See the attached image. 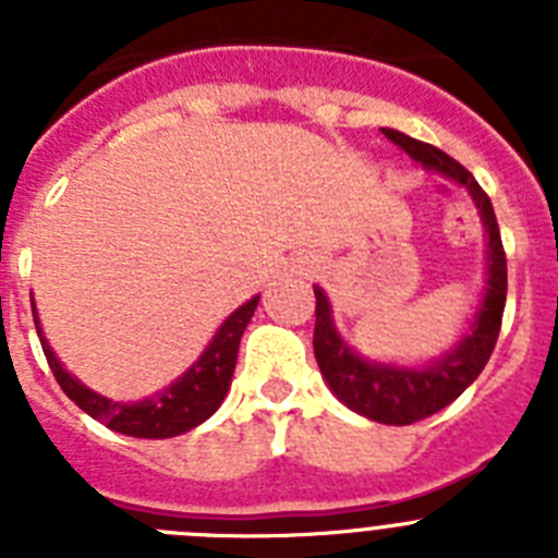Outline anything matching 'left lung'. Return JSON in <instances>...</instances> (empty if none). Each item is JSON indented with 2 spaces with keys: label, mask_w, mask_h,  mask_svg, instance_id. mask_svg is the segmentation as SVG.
Instances as JSON below:
<instances>
[{
  "label": "left lung",
  "mask_w": 558,
  "mask_h": 558,
  "mask_svg": "<svg viewBox=\"0 0 558 558\" xmlns=\"http://www.w3.org/2000/svg\"><path fill=\"white\" fill-rule=\"evenodd\" d=\"M383 133L425 170L452 179L470 192L486 229V288H483V302L475 313V322L470 332L458 340L456 349L427 366H391V363L360 357L335 329L327 293L315 288L313 349L318 368L335 397L349 411L379 425H413L418 418L433 416L456 402L489 363L497 335H500L509 276H506V251H502L495 209H492L489 195L472 179V172L427 142L413 140L393 128H383Z\"/></svg>",
  "instance_id": "left-lung-1"
}]
</instances>
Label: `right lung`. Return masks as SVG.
<instances>
[{
	"label": "right lung",
	"mask_w": 558,
	"mask_h": 558,
	"mask_svg": "<svg viewBox=\"0 0 558 558\" xmlns=\"http://www.w3.org/2000/svg\"><path fill=\"white\" fill-rule=\"evenodd\" d=\"M259 295L248 299L243 307H236L234 313L220 324L209 347L204 349L195 363L181 374L175 383L156 391L153 397L142 399V402H113V399L102 397V393L86 388L77 377L61 366V360L49 349L47 338L38 324L36 302H33V318H36V332L41 338V349L47 354V363L56 374L58 386L63 388L72 402L88 416L102 422L106 427L117 433H125L133 438H172L181 433L198 427L201 422L218 411L223 402L226 391L234 377L236 349H240V338H243L245 327H248L251 315H254Z\"/></svg>",
	"instance_id": "add662e5"
}]
</instances>
